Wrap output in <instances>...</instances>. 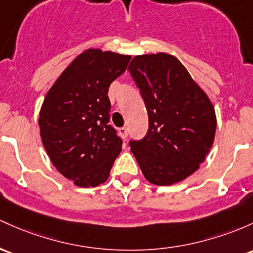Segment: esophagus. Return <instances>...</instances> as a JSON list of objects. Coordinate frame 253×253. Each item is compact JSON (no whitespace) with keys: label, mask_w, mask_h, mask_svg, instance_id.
Masks as SVG:
<instances>
[{"label":"esophagus","mask_w":253,"mask_h":253,"mask_svg":"<svg viewBox=\"0 0 253 253\" xmlns=\"http://www.w3.org/2000/svg\"><path fill=\"white\" fill-rule=\"evenodd\" d=\"M119 135H120L122 139H126L127 135H128V129H127V127H121V128H119Z\"/></svg>","instance_id":"esophagus-1"}]
</instances>
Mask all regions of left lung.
Returning <instances> with one entry per match:
<instances>
[{
    "label": "left lung",
    "instance_id": "8db88e82",
    "mask_svg": "<svg viewBox=\"0 0 253 253\" xmlns=\"http://www.w3.org/2000/svg\"><path fill=\"white\" fill-rule=\"evenodd\" d=\"M128 71L149 115L148 134L129 143L132 154L151 184L182 181L210 152L217 125L215 108L174 55H138Z\"/></svg>",
    "mask_w": 253,
    "mask_h": 253
}]
</instances>
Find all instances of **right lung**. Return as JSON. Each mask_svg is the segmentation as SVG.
Masks as SVG:
<instances>
[{
  "mask_svg": "<svg viewBox=\"0 0 253 253\" xmlns=\"http://www.w3.org/2000/svg\"><path fill=\"white\" fill-rule=\"evenodd\" d=\"M131 56L87 49L49 88L41 107V138L54 167L79 187L108 180L122 140L109 125V86Z\"/></svg>",
  "mask_w": 253,
  "mask_h": 253,
  "instance_id": "right-lung-1",
  "label": "right lung"
}]
</instances>
